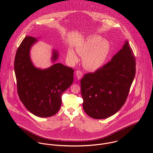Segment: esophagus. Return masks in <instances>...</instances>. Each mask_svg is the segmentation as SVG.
I'll return each instance as SVG.
<instances>
[{
	"mask_svg": "<svg viewBox=\"0 0 153 153\" xmlns=\"http://www.w3.org/2000/svg\"><path fill=\"white\" fill-rule=\"evenodd\" d=\"M76 77L77 78V79L80 80L83 76V73L80 70H77L76 72Z\"/></svg>",
	"mask_w": 153,
	"mask_h": 153,
	"instance_id": "1",
	"label": "esophagus"
}]
</instances>
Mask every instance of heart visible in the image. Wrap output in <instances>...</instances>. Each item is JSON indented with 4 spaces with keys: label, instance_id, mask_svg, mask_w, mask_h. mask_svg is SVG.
I'll use <instances>...</instances> for the list:
<instances>
[{
    "label": "heart",
    "instance_id": "1",
    "mask_svg": "<svg viewBox=\"0 0 153 153\" xmlns=\"http://www.w3.org/2000/svg\"><path fill=\"white\" fill-rule=\"evenodd\" d=\"M76 52L83 57V66L88 70L95 71L101 68L107 61L111 50L110 42L97 35L86 38L76 47ZM68 58L73 62L78 61V56L73 49L69 48Z\"/></svg>",
    "mask_w": 153,
    "mask_h": 153
}]
</instances>
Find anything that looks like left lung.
<instances>
[{
    "label": "left lung",
    "instance_id": "1",
    "mask_svg": "<svg viewBox=\"0 0 153 153\" xmlns=\"http://www.w3.org/2000/svg\"><path fill=\"white\" fill-rule=\"evenodd\" d=\"M136 60L128 41L111 61L81 79L85 113L95 119L108 118L124 105L136 72Z\"/></svg>",
    "mask_w": 153,
    "mask_h": 153
}]
</instances>
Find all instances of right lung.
I'll list each match as a JSON object with an SVG mask.
<instances>
[{
	"label": "right lung",
	"instance_id": "obj_1",
	"mask_svg": "<svg viewBox=\"0 0 153 153\" xmlns=\"http://www.w3.org/2000/svg\"><path fill=\"white\" fill-rule=\"evenodd\" d=\"M36 38L26 36L18 47L15 58L14 70L17 92L21 101L32 114L40 117L55 115L61 105V95L73 82L74 70L61 63L45 69L36 68L30 51ZM58 58L53 50L52 61Z\"/></svg>",
	"mask_w": 153,
	"mask_h": 153
}]
</instances>
